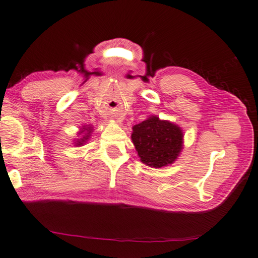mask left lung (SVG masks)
<instances>
[{"instance_id": "left-lung-1", "label": "left lung", "mask_w": 258, "mask_h": 258, "mask_svg": "<svg viewBox=\"0 0 258 258\" xmlns=\"http://www.w3.org/2000/svg\"><path fill=\"white\" fill-rule=\"evenodd\" d=\"M132 130L131 138L139 157L150 167L172 164L182 150V130L173 122L151 116Z\"/></svg>"}]
</instances>
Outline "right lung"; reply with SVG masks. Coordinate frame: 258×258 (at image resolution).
I'll return each mask as SVG.
<instances>
[{
    "label": "right lung",
    "mask_w": 258,
    "mask_h": 258,
    "mask_svg": "<svg viewBox=\"0 0 258 258\" xmlns=\"http://www.w3.org/2000/svg\"><path fill=\"white\" fill-rule=\"evenodd\" d=\"M93 131V127H91V125H85L83 126V128H81V131L79 133V137L80 135L82 136L79 139H77L76 142H75V146L77 147H80V146H84L86 142H87V140L89 138H91V133Z\"/></svg>",
    "instance_id": "1"
}]
</instances>
